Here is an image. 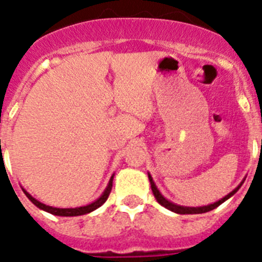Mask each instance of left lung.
Listing matches in <instances>:
<instances>
[{
	"label": "left lung",
	"instance_id": "8db88e82",
	"mask_svg": "<svg viewBox=\"0 0 262 262\" xmlns=\"http://www.w3.org/2000/svg\"><path fill=\"white\" fill-rule=\"evenodd\" d=\"M148 180H150L151 190H152V192H154V196H155V199L158 200L159 204H161L167 209H169V211L174 212V213H178V214H199V213H205V212L212 211V209L217 208L219 205H221L224 202H226L229 198L233 196V195L235 194L239 189H241V186L243 185V182H244V180L242 181V182L239 183L238 186H236L233 191L229 192L226 196H224L222 199H220L219 202H214V203H212V204H208V205H203V207H183V205L174 204V203H172L170 200H168L167 198H164L163 195H161V192L159 191V189L156 187L155 182H154V180H152V177H151L150 173H148Z\"/></svg>",
	"mask_w": 262,
	"mask_h": 262
}]
</instances>
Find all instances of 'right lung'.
<instances>
[{"label":"right lung","mask_w":262,"mask_h":262,"mask_svg":"<svg viewBox=\"0 0 262 262\" xmlns=\"http://www.w3.org/2000/svg\"><path fill=\"white\" fill-rule=\"evenodd\" d=\"M112 180H114V174H112L111 178H110V181H108V183H107V187L104 189V191L102 192V195L98 198L97 200H94V202L90 203V204L84 205V207H76V208H55V207H50V205H46V204H43V203L38 202L37 199H35V198L32 196L29 192H27L23 187H21V190H23V192L26 194V196L28 198V199L31 200V202L33 203V204H35L37 208L42 209V211L48 212V213L55 214V216H63V217L81 216V214H86V213H90V212L95 211V209L99 208V207H101V205L106 202L107 198H108V195H110V192H111V189H112Z\"/></svg>","instance_id":"1"}]
</instances>
